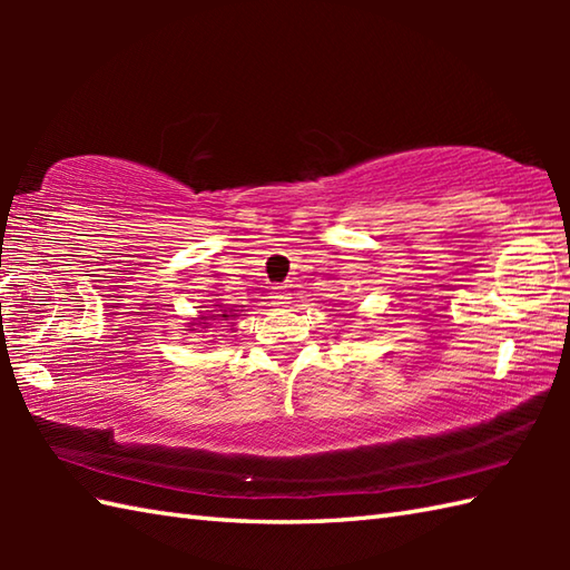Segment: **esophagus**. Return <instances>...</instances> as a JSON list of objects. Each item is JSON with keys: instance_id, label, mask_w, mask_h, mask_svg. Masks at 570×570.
Wrapping results in <instances>:
<instances>
[{"instance_id": "obj_1", "label": "esophagus", "mask_w": 570, "mask_h": 570, "mask_svg": "<svg viewBox=\"0 0 570 570\" xmlns=\"http://www.w3.org/2000/svg\"><path fill=\"white\" fill-rule=\"evenodd\" d=\"M288 298H292V296L286 294V288H284V286H276V288H274L272 301H274L276 306H284V304H288Z\"/></svg>"}]
</instances>
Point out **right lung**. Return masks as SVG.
Here are the masks:
<instances>
[{"instance_id": "obj_1", "label": "right lung", "mask_w": 570, "mask_h": 570, "mask_svg": "<svg viewBox=\"0 0 570 570\" xmlns=\"http://www.w3.org/2000/svg\"><path fill=\"white\" fill-rule=\"evenodd\" d=\"M245 308V306H227V304H220V301H217V304H213V308H208V306H200V311H198V318H190V323H188V331H193V333H205V328H210L213 323H229V321H235L237 316H239V311ZM229 331H235V325H229ZM217 337H213V341H208V343H215Z\"/></svg>"}]
</instances>
